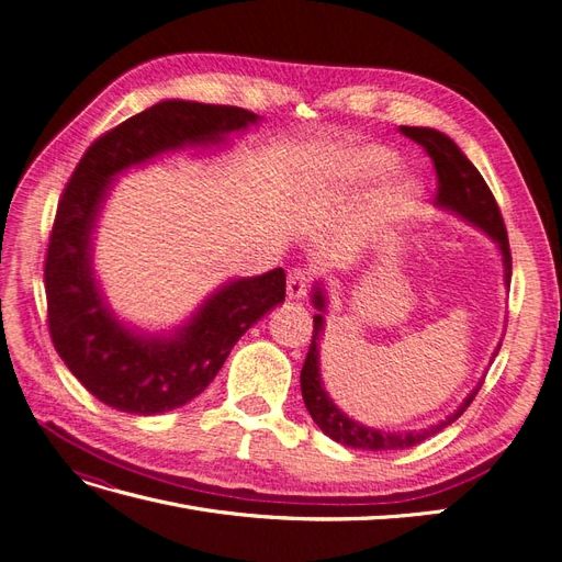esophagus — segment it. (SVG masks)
I'll return each mask as SVG.
<instances>
[{
    "label": "esophagus",
    "mask_w": 562,
    "mask_h": 562,
    "mask_svg": "<svg viewBox=\"0 0 562 562\" xmlns=\"http://www.w3.org/2000/svg\"><path fill=\"white\" fill-rule=\"evenodd\" d=\"M288 297L291 300H304L310 291V271L304 269H291L288 271V283H285Z\"/></svg>",
    "instance_id": "esophagus-1"
}]
</instances>
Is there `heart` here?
Here are the masks:
<instances>
[{"label": "heart", "mask_w": 562, "mask_h": 562, "mask_svg": "<svg viewBox=\"0 0 562 562\" xmlns=\"http://www.w3.org/2000/svg\"><path fill=\"white\" fill-rule=\"evenodd\" d=\"M396 157L394 151H389L378 145L353 147V149H337L321 166L323 180L328 187H335L339 192H353L359 187L370 184L372 180L382 178L394 168ZM419 194V182L411 176H396L384 190L380 192L378 209L384 217L394 220L407 213Z\"/></svg>", "instance_id": "obj_1"}]
</instances>
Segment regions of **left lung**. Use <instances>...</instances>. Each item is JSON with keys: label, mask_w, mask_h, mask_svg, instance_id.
<instances>
[{"label": "left lung", "mask_w": 562, "mask_h": 562, "mask_svg": "<svg viewBox=\"0 0 562 562\" xmlns=\"http://www.w3.org/2000/svg\"><path fill=\"white\" fill-rule=\"evenodd\" d=\"M398 131L405 135V138L422 145L424 151H427L434 161L436 178H438L434 206L450 211L452 215L462 217L464 223L487 234L499 248L502 265H504V283L506 285L512 283V250H508L506 227H504L502 213L497 209V201L492 196L483 176L479 173V168L467 159L464 151L459 149L457 143L448 138L446 133L429 126H401ZM312 304L318 314H314L312 347L307 351V359H304V366L300 372L302 398H304V405H307L312 419L318 424V429L326 436H330L333 440H337L339 446H347L353 450H372V452L413 448L422 443V440H427L434 434L450 427L454 419L462 417V413L471 405L475 394H479L483 380L475 384V389L462 403H459L454 413H450L446 419H440L438 424H431V427L419 429V431H384L375 427H366V424L351 419L347 413L339 411L335 401L328 396V391L323 386V378H321V339H323V330H326V312H328L326 285L321 281H316L314 285ZM499 347L502 342L497 345L492 356H497Z\"/></svg>", "instance_id": "obj_1"}]
</instances>
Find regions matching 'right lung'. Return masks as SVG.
I'll use <instances>...</instances> for the list:
<instances>
[{"instance_id":"obj_1","label":"right lung","mask_w":562,"mask_h":562,"mask_svg":"<svg viewBox=\"0 0 562 562\" xmlns=\"http://www.w3.org/2000/svg\"><path fill=\"white\" fill-rule=\"evenodd\" d=\"M258 122L241 108L161 100L98 138L65 187L44 267L48 330L72 375L114 411L161 415L199 396L239 337L285 300V274L277 267L232 279L171 330L131 326L110 307L93 269L95 229L112 180L168 151L223 147L232 133Z\"/></svg>"}]
</instances>
